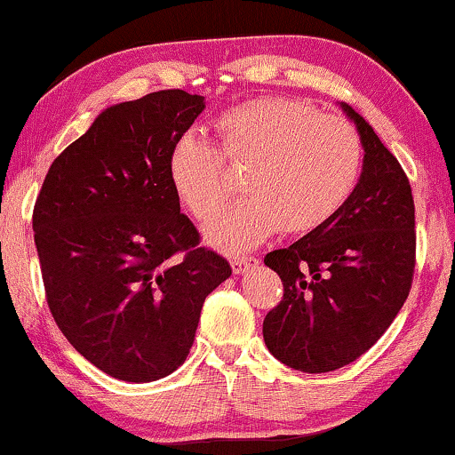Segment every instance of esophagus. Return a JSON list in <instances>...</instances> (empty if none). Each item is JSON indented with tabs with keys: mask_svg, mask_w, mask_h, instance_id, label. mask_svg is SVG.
Segmentation results:
<instances>
[{
	"mask_svg": "<svg viewBox=\"0 0 455 455\" xmlns=\"http://www.w3.org/2000/svg\"><path fill=\"white\" fill-rule=\"evenodd\" d=\"M259 265L257 257H249V255H242V257H234L232 259V269L234 274H246V271L255 269Z\"/></svg>",
	"mask_w": 455,
	"mask_h": 455,
	"instance_id": "esophagus-1",
	"label": "esophagus"
}]
</instances>
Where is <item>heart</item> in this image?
Here are the masks:
<instances>
[{"instance_id":"b5f03b06","label":"heart","mask_w":455,"mask_h":455,"mask_svg":"<svg viewBox=\"0 0 455 455\" xmlns=\"http://www.w3.org/2000/svg\"><path fill=\"white\" fill-rule=\"evenodd\" d=\"M215 132L217 146L181 135L171 148L169 177L181 203L209 220L233 189L225 165L245 171L247 196L204 226L206 242L228 252L252 249L278 228L288 234L320 228L349 200L362 173L355 129L299 100L235 106L217 119Z\"/></svg>"}]
</instances>
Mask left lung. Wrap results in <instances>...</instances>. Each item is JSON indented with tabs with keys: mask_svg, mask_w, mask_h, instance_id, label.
<instances>
[{
	"mask_svg": "<svg viewBox=\"0 0 455 455\" xmlns=\"http://www.w3.org/2000/svg\"><path fill=\"white\" fill-rule=\"evenodd\" d=\"M363 146L355 190L340 211L265 265L284 297L263 320V340L288 368L322 374L363 355L410 294L416 265L414 198L403 169L349 104Z\"/></svg>",
	"mask_w": 455,
	"mask_h": 455,
	"instance_id": "1",
	"label": "left lung"
}]
</instances>
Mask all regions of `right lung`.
<instances>
[{
	"mask_svg": "<svg viewBox=\"0 0 455 455\" xmlns=\"http://www.w3.org/2000/svg\"><path fill=\"white\" fill-rule=\"evenodd\" d=\"M204 96L164 90L100 112L52 163L33 232L52 315L112 379L152 382L186 362L204 299L232 275L198 246L169 155Z\"/></svg>",
	"mask_w": 455,
	"mask_h": 455,
	"instance_id": "add662e5",
	"label": "right lung"
}]
</instances>
